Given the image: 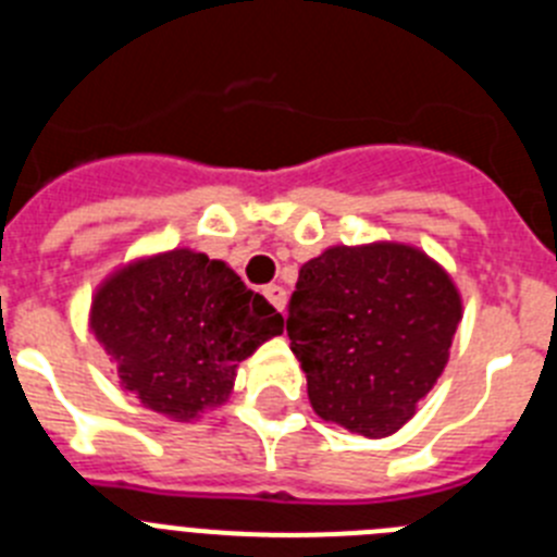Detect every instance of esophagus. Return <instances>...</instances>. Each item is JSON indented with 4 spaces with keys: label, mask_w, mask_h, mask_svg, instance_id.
<instances>
[{
    "label": "esophagus",
    "mask_w": 557,
    "mask_h": 557,
    "mask_svg": "<svg viewBox=\"0 0 557 557\" xmlns=\"http://www.w3.org/2000/svg\"><path fill=\"white\" fill-rule=\"evenodd\" d=\"M264 295H268V301L273 304V307L278 309V312H282V309L287 307V289L278 287V284H268V287H264Z\"/></svg>",
    "instance_id": "34e87169"
}]
</instances>
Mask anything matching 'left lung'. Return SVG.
<instances>
[{
	"label": "left lung",
	"mask_w": 557,
	"mask_h": 557,
	"mask_svg": "<svg viewBox=\"0 0 557 557\" xmlns=\"http://www.w3.org/2000/svg\"><path fill=\"white\" fill-rule=\"evenodd\" d=\"M460 318L449 273L412 245H334L309 259L287 334L312 410L357 435H393L444 373Z\"/></svg>",
	"instance_id": "left-lung-1"
}]
</instances>
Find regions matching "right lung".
Here are the masks:
<instances>
[{
    "label": "right lung",
    "mask_w": 557,
    "mask_h": 557,
    "mask_svg": "<svg viewBox=\"0 0 557 557\" xmlns=\"http://www.w3.org/2000/svg\"><path fill=\"white\" fill-rule=\"evenodd\" d=\"M88 326L141 407L189 421L228 401L236 366L282 334L284 318L225 262L175 248L113 270Z\"/></svg>",
    "instance_id": "add662e5"
}]
</instances>
